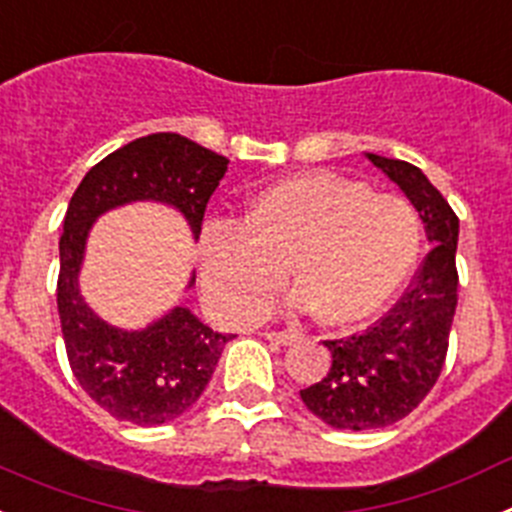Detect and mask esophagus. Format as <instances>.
I'll list each match as a JSON object with an SVG mask.
<instances>
[{
    "label": "esophagus",
    "instance_id": "34e87169",
    "mask_svg": "<svg viewBox=\"0 0 512 512\" xmlns=\"http://www.w3.org/2000/svg\"><path fill=\"white\" fill-rule=\"evenodd\" d=\"M297 338H300V333H295V330H269L266 333V341L279 343V346H292Z\"/></svg>",
    "mask_w": 512,
    "mask_h": 512
}]
</instances>
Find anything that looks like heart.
Returning a JSON list of instances; mask_svg holds the SVG:
<instances>
[{
  "label": "heart",
  "instance_id": "heart-1",
  "mask_svg": "<svg viewBox=\"0 0 512 512\" xmlns=\"http://www.w3.org/2000/svg\"><path fill=\"white\" fill-rule=\"evenodd\" d=\"M420 241L418 210L397 194L330 171L284 176L253 194L238 225L202 230V289L217 315L248 323L269 310L289 269L297 305L320 323L351 325L400 292Z\"/></svg>",
  "mask_w": 512,
  "mask_h": 512
}]
</instances>
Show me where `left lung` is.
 I'll list each match as a JSON object with an SVG mask.
<instances>
[{
  "mask_svg": "<svg viewBox=\"0 0 512 512\" xmlns=\"http://www.w3.org/2000/svg\"><path fill=\"white\" fill-rule=\"evenodd\" d=\"M408 194L433 243L405 295L364 333L325 341L333 364L320 382L300 390L323 423L343 431L387 428L413 413L438 382L459 302V217L418 166L366 153Z\"/></svg>",
  "mask_w": 512,
  "mask_h": 512,
  "instance_id": "8db88e82",
  "label": "left lung"
}]
</instances>
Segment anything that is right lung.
<instances>
[{
	"mask_svg": "<svg viewBox=\"0 0 512 512\" xmlns=\"http://www.w3.org/2000/svg\"><path fill=\"white\" fill-rule=\"evenodd\" d=\"M228 171V158L176 133H153L117 148L87 171L63 217L58 318L71 372L99 408L135 425H161L200 400L223 356V336L179 305L146 330L99 320L79 295V266L92 223L135 200L174 205L202 233L207 202ZM189 284H194V279Z\"/></svg>",
	"mask_w": 512,
	"mask_h": 512,
	"instance_id": "obj_1",
	"label": "right lung"
}]
</instances>
